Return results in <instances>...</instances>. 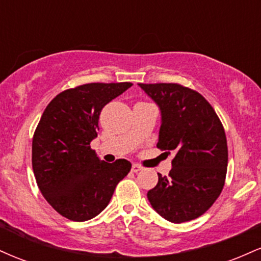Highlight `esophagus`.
Returning a JSON list of instances; mask_svg holds the SVG:
<instances>
[{"label":"esophagus","mask_w":261,"mask_h":261,"mask_svg":"<svg viewBox=\"0 0 261 261\" xmlns=\"http://www.w3.org/2000/svg\"><path fill=\"white\" fill-rule=\"evenodd\" d=\"M141 169H142V167L139 166V164H133V167H131V172H134V173L140 172Z\"/></svg>","instance_id":"1"}]
</instances>
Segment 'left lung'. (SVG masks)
<instances>
[{"instance_id":"8db88e82","label":"left lung","mask_w":261,"mask_h":261,"mask_svg":"<svg viewBox=\"0 0 261 261\" xmlns=\"http://www.w3.org/2000/svg\"><path fill=\"white\" fill-rule=\"evenodd\" d=\"M161 110L157 147L175 152L168 176L147 193L148 201L173 223L195 220L220 196L228 149L224 128L200 93L178 83H139Z\"/></svg>"}]
</instances>
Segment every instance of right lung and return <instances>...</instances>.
<instances>
[{"label": "right lung", "instance_id": "right-lung-1", "mask_svg": "<svg viewBox=\"0 0 261 261\" xmlns=\"http://www.w3.org/2000/svg\"><path fill=\"white\" fill-rule=\"evenodd\" d=\"M131 86L82 85L61 92L44 110L33 137V172L45 200L61 216L83 222L99 215L130 172L126 160L100 161L91 142L101 109Z\"/></svg>", "mask_w": 261, "mask_h": 261}]
</instances>
